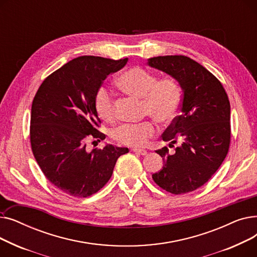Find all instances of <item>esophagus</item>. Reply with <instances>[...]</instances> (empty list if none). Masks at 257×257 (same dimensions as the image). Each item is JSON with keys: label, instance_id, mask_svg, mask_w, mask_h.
Listing matches in <instances>:
<instances>
[{"label": "esophagus", "instance_id": "34e87169", "mask_svg": "<svg viewBox=\"0 0 257 257\" xmlns=\"http://www.w3.org/2000/svg\"><path fill=\"white\" fill-rule=\"evenodd\" d=\"M132 151H133V152H136V153H138V154H140V155H146V154L148 153L146 150H143V149H138V148H133Z\"/></svg>", "mask_w": 257, "mask_h": 257}]
</instances>
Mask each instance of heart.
<instances>
[{
	"mask_svg": "<svg viewBox=\"0 0 257 257\" xmlns=\"http://www.w3.org/2000/svg\"><path fill=\"white\" fill-rule=\"evenodd\" d=\"M119 88L130 96L143 99L144 115L153 117L158 123L168 125L176 118L182 101L178 80L172 76H158L142 66H133L117 78ZM94 108L101 118L112 121L116 118L112 92L100 86L94 94ZM157 133L153 120L125 123L111 131V137L119 144L143 147Z\"/></svg>",
	"mask_w": 257,
	"mask_h": 257,
	"instance_id": "b5f03b06",
	"label": "heart"
}]
</instances>
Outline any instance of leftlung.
Segmentation results:
<instances>
[{"label": "left lung", "mask_w": 257, "mask_h": 257, "mask_svg": "<svg viewBox=\"0 0 257 257\" xmlns=\"http://www.w3.org/2000/svg\"><path fill=\"white\" fill-rule=\"evenodd\" d=\"M148 64L176 78L182 88L180 114L163 134L165 142L181 141L170 154L157 150L165 166L152 175L167 192L181 195L205 184L224 161L230 145V103L219 79L183 55L158 56Z\"/></svg>", "instance_id": "obj_1"}]
</instances>
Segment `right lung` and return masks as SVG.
<instances>
[{"label":"right lung","instance_id":"obj_1","mask_svg":"<svg viewBox=\"0 0 257 257\" xmlns=\"http://www.w3.org/2000/svg\"><path fill=\"white\" fill-rule=\"evenodd\" d=\"M128 58H75L49 75L32 102L30 143L46 178L61 192L85 198L110 179L117 158L128 148L106 145L88 152V140H105L94 108V94L107 76ZM96 141H93L94 143Z\"/></svg>","mask_w":257,"mask_h":257}]
</instances>
